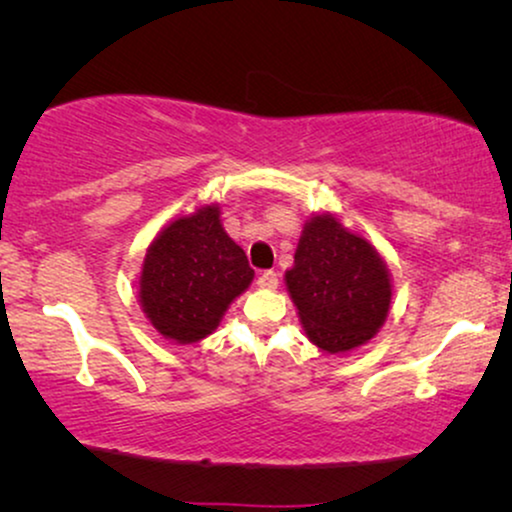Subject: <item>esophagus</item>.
I'll list each match as a JSON object with an SVG mask.
<instances>
[{
  "label": "esophagus",
  "instance_id": "obj_1",
  "mask_svg": "<svg viewBox=\"0 0 512 512\" xmlns=\"http://www.w3.org/2000/svg\"><path fill=\"white\" fill-rule=\"evenodd\" d=\"M256 284L261 286V289H268V291L277 289V286H279V277H277V272H272V270H265V272H261V275H258V279H256Z\"/></svg>",
  "mask_w": 512,
  "mask_h": 512
}]
</instances>
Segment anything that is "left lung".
Masks as SVG:
<instances>
[{
    "label": "left lung",
    "mask_w": 512,
    "mask_h": 512,
    "mask_svg": "<svg viewBox=\"0 0 512 512\" xmlns=\"http://www.w3.org/2000/svg\"><path fill=\"white\" fill-rule=\"evenodd\" d=\"M284 279L307 338L328 354L366 345L389 314L387 263L333 214L305 223Z\"/></svg>",
    "instance_id": "left-lung-1"
}]
</instances>
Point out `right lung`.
I'll return each mask as SVG.
<instances>
[{"label": "right lung", "instance_id": "right-lung-1", "mask_svg": "<svg viewBox=\"0 0 512 512\" xmlns=\"http://www.w3.org/2000/svg\"><path fill=\"white\" fill-rule=\"evenodd\" d=\"M219 214V205H205L179 216L146 251L139 303L151 326L179 345L207 338L254 279L247 254L230 240Z\"/></svg>", "mask_w": 512, "mask_h": 512}]
</instances>
